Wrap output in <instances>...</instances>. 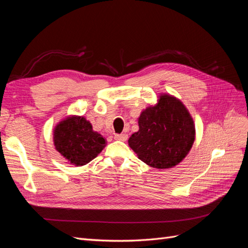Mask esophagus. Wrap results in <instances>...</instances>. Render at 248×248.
<instances>
[{
	"instance_id": "1",
	"label": "esophagus",
	"mask_w": 248,
	"mask_h": 248,
	"mask_svg": "<svg viewBox=\"0 0 248 248\" xmlns=\"http://www.w3.org/2000/svg\"><path fill=\"white\" fill-rule=\"evenodd\" d=\"M127 139H128V136H127L126 133H120V134H115V140H126Z\"/></svg>"
}]
</instances>
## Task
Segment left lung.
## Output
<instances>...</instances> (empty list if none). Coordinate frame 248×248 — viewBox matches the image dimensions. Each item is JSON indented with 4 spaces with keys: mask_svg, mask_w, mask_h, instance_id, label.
I'll return each instance as SVG.
<instances>
[{
    "mask_svg": "<svg viewBox=\"0 0 248 248\" xmlns=\"http://www.w3.org/2000/svg\"><path fill=\"white\" fill-rule=\"evenodd\" d=\"M140 129L128 140L139 158L156 169L175 167L189 152L194 140L192 118L181 101L169 95L139 118Z\"/></svg>",
    "mask_w": 248,
    "mask_h": 248,
    "instance_id": "obj_1",
    "label": "left lung"
}]
</instances>
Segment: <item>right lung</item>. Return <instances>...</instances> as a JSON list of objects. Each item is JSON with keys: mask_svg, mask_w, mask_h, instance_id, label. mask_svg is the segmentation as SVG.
Returning a JSON list of instances; mask_svg holds the SVG:
<instances>
[{"mask_svg": "<svg viewBox=\"0 0 248 248\" xmlns=\"http://www.w3.org/2000/svg\"><path fill=\"white\" fill-rule=\"evenodd\" d=\"M54 140L58 151L76 166H84L94 159L107 145V140L93 131L84 117H70L60 123Z\"/></svg>", "mask_w": 248, "mask_h": 248, "instance_id": "add662e5", "label": "right lung"}]
</instances>
